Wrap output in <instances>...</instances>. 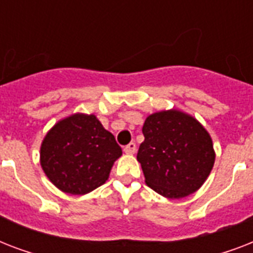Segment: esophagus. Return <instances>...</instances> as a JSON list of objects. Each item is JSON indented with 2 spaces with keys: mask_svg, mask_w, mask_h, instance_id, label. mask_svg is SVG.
I'll use <instances>...</instances> for the list:
<instances>
[{
  "mask_svg": "<svg viewBox=\"0 0 253 253\" xmlns=\"http://www.w3.org/2000/svg\"><path fill=\"white\" fill-rule=\"evenodd\" d=\"M123 151H125V152H126V154H128V155L135 154V151H136V144H135L134 142L128 143L127 146H125Z\"/></svg>",
  "mask_w": 253,
  "mask_h": 253,
  "instance_id": "obj_1",
  "label": "esophagus"
}]
</instances>
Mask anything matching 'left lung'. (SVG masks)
<instances>
[{"label":"left lung","mask_w":253,"mask_h":253,"mask_svg":"<svg viewBox=\"0 0 253 253\" xmlns=\"http://www.w3.org/2000/svg\"><path fill=\"white\" fill-rule=\"evenodd\" d=\"M138 151L146 184L169 200L197 192L211 172L215 152L205 127L180 110L158 111L143 125Z\"/></svg>","instance_id":"1"}]
</instances>
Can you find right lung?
<instances>
[{"label":"right lung","instance_id":"right-lung-1","mask_svg":"<svg viewBox=\"0 0 253 253\" xmlns=\"http://www.w3.org/2000/svg\"><path fill=\"white\" fill-rule=\"evenodd\" d=\"M122 155L114 135L93 114H73L47 132L41 146V166L61 192L81 196L106 182Z\"/></svg>","mask_w":253,"mask_h":253}]
</instances>
